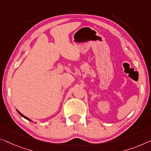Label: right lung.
Instances as JSON below:
<instances>
[{
	"label": "right lung",
	"mask_w": 151,
	"mask_h": 151,
	"mask_svg": "<svg viewBox=\"0 0 151 151\" xmlns=\"http://www.w3.org/2000/svg\"><path fill=\"white\" fill-rule=\"evenodd\" d=\"M16 110H17V109H16ZM17 111H18V113L19 114H20V115L21 116H22V117H23V118H24L25 119H27V120H28L29 121H30V122H31V119H29V118H27V117H26V116H24V115H23V114H21V113H20V112L18 111V110H17Z\"/></svg>",
	"instance_id": "obj_1"
}]
</instances>
